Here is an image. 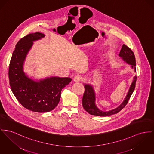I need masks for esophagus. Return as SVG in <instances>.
<instances>
[{
    "label": "esophagus",
    "mask_w": 154,
    "mask_h": 154,
    "mask_svg": "<svg viewBox=\"0 0 154 154\" xmlns=\"http://www.w3.org/2000/svg\"><path fill=\"white\" fill-rule=\"evenodd\" d=\"M73 80L75 82H80L82 81V78L80 75H76L74 77Z\"/></svg>",
    "instance_id": "obj_1"
}]
</instances>
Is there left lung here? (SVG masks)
I'll return each instance as SVG.
<instances>
[{
	"mask_svg": "<svg viewBox=\"0 0 154 154\" xmlns=\"http://www.w3.org/2000/svg\"><path fill=\"white\" fill-rule=\"evenodd\" d=\"M119 55L122 58L124 61L131 66V68L133 69L134 72H136L135 58L133 52L132 51L130 48H128L125 44H123ZM136 80L137 76H135L133 78V82L130 86L127 94L122 104L116 109L107 112L103 111L96 104V93L92 85L90 83L84 84L85 91L82 99V105L84 109L91 115L103 117L111 116L119 113L127 104L131 94H133L135 87Z\"/></svg>",
	"mask_w": 154,
	"mask_h": 154,
	"instance_id": "1",
	"label": "left lung"
}]
</instances>
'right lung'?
I'll return each instance as SVG.
<instances>
[{
    "label": "right lung",
    "instance_id": "obj_1",
    "mask_svg": "<svg viewBox=\"0 0 154 154\" xmlns=\"http://www.w3.org/2000/svg\"><path fill=\"white\" fill-rule=\"evenodd\" d=\"M45 37L37 32L22 38L16 45L9 69L11 89L21 104L35 112H49L55 108L62 89L71 82L70 78L50 76L40 80L29 77L24 71V63L34 41Z\"/></svg>",
    "mask_w": 154,
    "mask_h": 154
}]
</instances>
